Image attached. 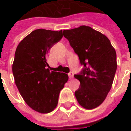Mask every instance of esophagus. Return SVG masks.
<instances>
[{"label": "esophagus", "instance_id": "1", "mask_svg": "<svg viewBox=\"0 0 131 131\" xmlns=\"http://www.w3.org/2000/svg\"><path fill=\"white\" fill-rule=\"evenodd\" d=\"M68 77H69V78L70 79H72L73 77V72H70V73H68Z\"/></svg>", "mask_w": 131, "mask_h": 131}]
</instances>
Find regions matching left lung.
Wrapping results in <instances>:
<instances>
[{
	"label": "left lung",
	"instance_id": "left-lung-1",
	"mask_svg": "<svg viewBox=\"0 0 131 131\" xmlns=\"http://www.w3.org/2000/svg\"><path fill=\"white\" fill-rule=\"evenodd\" d=\"M84 67L74 77L80 82L75 91L84 108L98 107L106 98L117 71V54L108 38L89 26L63 31Z\"/></svg>",
	"mask_w": 131,
	"mask_h": 131
}]
</instances>
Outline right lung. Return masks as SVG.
<instances>
[{
	"instance_id": "add662e5",
	"label": "right lung",
	"mask_w": 131,
	"mask_h": 131,
	"mask_svg": "<svg viewBox=\"0 0 131 131\" xmlns=\"http://www.w3.org/2000/svg\"><path fill=\"white\" fill-rule=\"evenodd\" d=\"M63 38V30H33L19 43L12 65L15 84L28 106L40 113L57 106L60 90L68 81L66 73L51 71L47 54Z\"/></svg>"
}]
</instances>
